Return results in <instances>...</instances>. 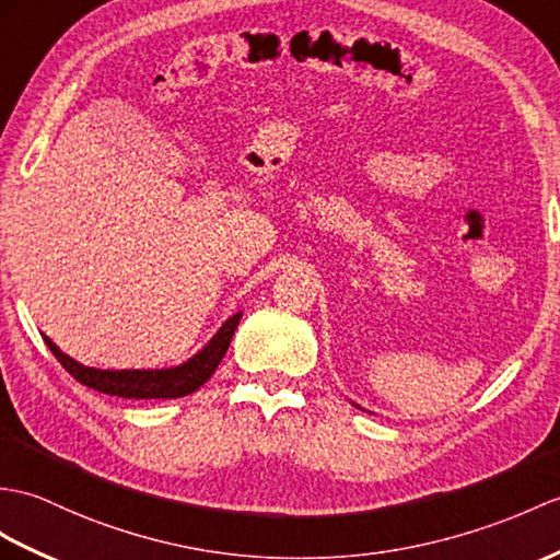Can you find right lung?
Instances as JSON below:
<instances>
[{"instance_id": "1", "label": "right lung", "mask_w": 560, "mask_h": 560, "mask_svg": "<svg viewBox=\"0 0 560 560\" xmlns=\"http://www.w3.org/2000/svg\"><path fill=\"white\" fill-rule=\"evenodd\" d=\"M238 322H241V312L224 322V327L217 331L214 339L207 343L198 355L172 370H95V368L81 365V362H75L69 355H63L61 350L47 339V336H45V343L61 362V368L67 370L75 382L95 388V392L121 396V398H138V400L140 398H180L198 392V388L214 374L221 358L226 355Z\"/></svg>"}]
</instances>
